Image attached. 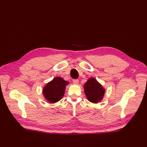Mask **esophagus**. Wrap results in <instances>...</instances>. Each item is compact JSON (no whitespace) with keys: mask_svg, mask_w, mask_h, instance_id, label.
Here are the masks:
<instances>
[{"mask_svg":"<svg viewBox=\"0 0 147 147\" xmlns=\"http://www.w3.org/2000/svg\"><path fill=\"white\" fill-rule=\"evenodd\" d=\"M73 83L75 84H78L79 83V80L78 79H74L73 80Z\"/></svg>","mask_w":147,"mask_h":147,"instance_id":"obj_1","label":"esophagus"}]
</instances>
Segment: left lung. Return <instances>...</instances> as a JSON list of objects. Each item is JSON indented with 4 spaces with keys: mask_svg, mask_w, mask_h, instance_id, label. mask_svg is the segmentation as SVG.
I'll use <instances>...</instances> for the list:
<instances>
[{
    "mask_svg": "<svg viewBox=\"0 0 147 147\" xmlns=\"http://www.w3.org/2000/svg\"><path fill=\"white\" fill-rule=\"evenodd\" d=\"M84 91L88 100L93 103L100 101L104 95L105 90L95 78H90L84 85Z\"/></svg>",
    "mask_w": 147,
    "mask_h": 147,
    "instance_id": "1",
    "label": "left lung"
}]
</instances>
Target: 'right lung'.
<instances>
[{
	"label": "right lung",
	"instance_id": "add662e5",
	"mask_svg": "<svg viewBox=\"0 0 147 147\" xmlns=\"http://www.w3.org/2000/svg\"><path fill=\"white\" fill-rule=\"evenodd\" d=\"M68 83L61 77L55 78L44 87L43 90L44 97L52 103L59 101L63 97L66 84Z\"/></svg>",
	"mask_w": 147,
	"mask_h": 147
}]
</instances>
